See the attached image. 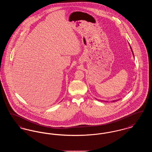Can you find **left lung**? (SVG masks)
Wrapping results in <instances>:
<instances>
[{"label": "left lung", "mask_w": 152, "mask_h": 152, "mask_svg": "<svg viewBox=\"0 0 152 152\" xmlns=\"http://www.w3.org/2000/svg\"><path fill=\"white\" fill-rule=\"evenodd\" d=\"M130 48H131V50H132V48H131V47H130ZM132 52H133V51H132ZM114 101H113V102H114Z\"/></svg>", "instance_id": "obj_1"}]
</instances>
